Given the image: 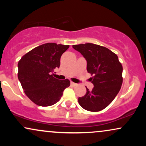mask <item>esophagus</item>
Masks as SVG:
<instances>
[{
	"instance_id": "1",
	"label": "esophagus",
	"mask_w": 146,
	"mask_h": 146,
	"mask_svg": "<svg viewBox=\"0 0 146 146\" xmlns=\"http://www.w3.org/2000/svg\"><path fill=\"white\" fill-rule=\"evenodd\" d=\"M71 84L72 85V86H78V84L73 82H71Z\"/></svg>"
}]
</instances>
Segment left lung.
I'll return each mask as SVG.
<instances>
[{"label":"left lung","instance_id":"obj_1","mask_svg":"<svg viewBox=\"0 0 146 146\" xmlns=\"http://www.w3.org/2000/svg\"><path fill=\"white\" fill-rule=\"evenodd\" d=\"M87 62V71L93 75V90L86 88L84 96L78 98L84 109L98 112L104 109L113 101L121 88L123 67L118 57L108 48L93 43L73 45Z\"/></svg>","mask_w":146,"mask_h":146}]
</instances>
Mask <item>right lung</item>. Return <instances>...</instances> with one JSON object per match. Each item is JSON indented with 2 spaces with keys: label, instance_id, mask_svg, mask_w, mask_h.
I'll return each mask as SVG.
<instances>
[{
  "label": "right lung",
  "instance_id": "right-lung-1",
  "mask_svg": "<svg viewBox=\"0 0 146 146\" xmlns=\"http://www.w3.org/2000/svg\"><path fill=\"white\" fill-rule=\"evenodd\" d=\"M68 47L69 45L46 43L28 52L18 62V80L25 94L36 104H55L70 86L68 79L58 80L53 78V73L60 67V58Z\"/></svg>",
  "mask_w": 146,
  "mask_h": 146
}]
</instances>
